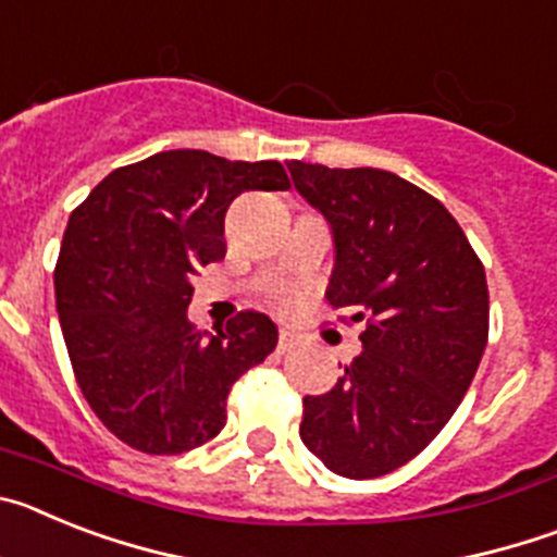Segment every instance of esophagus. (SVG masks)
I'll list each match as a JSON object with an SVG mask.
<instances>
[{"label": "esophagus", "mask_w": 557, "mask_h": 557, "mask_svg": "<svg viewBox=\"0 0 557 557\" xmlns=\"http://www.w3.org/2000/svg\"><path fill=\"white\" fill-rule=\"evenodd\" d=\"M295 346H298V337H295L293 332H287V329H282V332H278V354L293 351Z\"/></svg>", "instance_id": "34e87169"}]
</instances>
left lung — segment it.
<instances>
[{
    "mask_svg": "<svg viewBox=\"0 0 557 557\" xmlns=\"http://www.w3.org/2000/svg\"><path fill=\"white\" fill-rule=\"evenodd\" d=\"M304 200L332 228L326 298L366 318L362 354L304 398L301 441L329 471L371 480L430 446L488 343V284L446 206L393 172L293 161Z\"/></svg>",
    "mask_w": 557,
    "mask_h": 557,
    "instance_id": "left-lung-1",
    "label": "left lung"
}]
</instances>
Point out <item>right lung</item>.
Here are the masks:
<instances>
[{
  "label": "right lung",
  "mask_w": 557,
  "mask_h": 557,
  "mask_svg": "<svg viewBox=\"0 0 557 557\" xmlns=\"http://www.w3.org/2000/svg\"><path fill=\"white\" fill-rule=\"evenodd\" d=\"M284 191L278 161L206 150L120 166L72 211L55 304L88 407L131 449L181 455L225 426V398L278 343L262 312L195 332L191 278L225 256L223 223L243 191Z\"/></svg>",
  "instance_id": "add662e5"
}]
</instances>
